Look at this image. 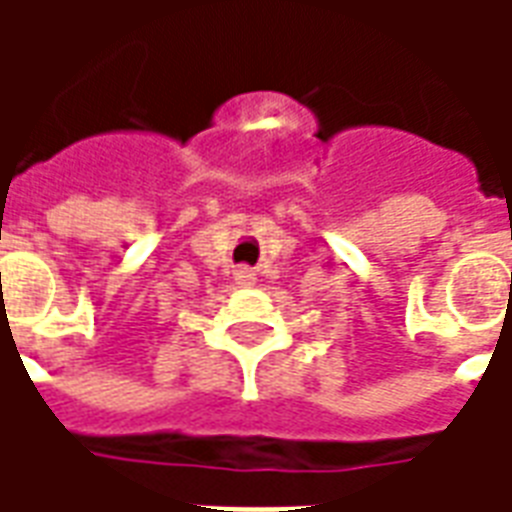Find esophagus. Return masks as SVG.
Segmentation results:
<instances>
[{
	"label": "esophagus",
	"instance_id": "1",
	"mask_svg": "<svg viewBox=\"0 0 512 512\" xmlns=\"http://www.w3.org/2000/svg\"><path fill=\"white\" fill-rule=\"evenodd\" d=\"M235 282H238L241 288L255 285V271H252V268H238V271H235Z\"/></svg>",
	"mask_w": 512,
	"mask_h": 512
}]
</instances>
